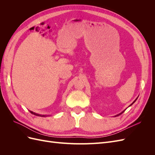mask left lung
Here are the masks:
<instances>
[{
    "label": "left lung",
    "instance_id": "8db88e82",
    "mask_svg": "<svg viewBox=\"0 0 155 155\" xmlns=\"http://www.w3.org/2000/svg\"><path fill=\"white\" fill-rule=\"evenodd\" d=\"M137 100V99H136V100H135V101H134V102H133V104H131V105H130H130H133V104H134V102H135V101H136V100ZM125 110H124V111H123V112H121V113H120V114H118V115H117V116H119V115H120V114H122V113H123V112H124V111H125Z\"/></svg>",
    "mask_w": 155,
    "mask_h": 155
}]
</instances>
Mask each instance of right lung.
I'll use <instances>...</instances> for the list:
<instances>
[{
	"label": "right lung",
	"mask_w": 155,
	"mask_h": 155,
	"mask_svg": "<svg viewBox=\"0 0 155 155\" xmlns=\"http://www.w3.org/2000/svg\"><path fill=\"white\" fill-rule=\"evenodd\" d=\"M31 113L32 114H34V115H35V116H45V115H40V114H36V113H35V112H32V111H30Z\"/></svg>",
	"instance_id": "add662e5"
}]
</instances>
